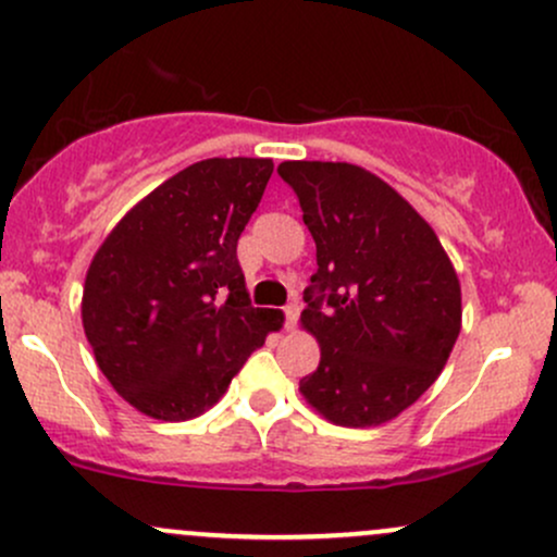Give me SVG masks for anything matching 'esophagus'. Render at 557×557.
<instances>
[{"mask_svg":"<svg viewBox=\"0 0 557 557\" xmlns=\"http://www.w3.org/2000/svg\"><path fill=\"white\" fill-rule=\"evenodd\" d=\"M285 330H296V322H298V304H287L285 306Z\"/></svg>","mask_w":557,"mask_h":557,"instance_id":"1","label":"esophagus"}]
</instances>
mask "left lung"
<instances>
[{
    "instance_id": "left-lung-1",
    "label": "left lung",
    "mask_w": 557,
    "mask_h": 557,
    "mask_svg": "<svg viewBox=\"0 0 557 557\" xmlns=\"http://www.w3.org/2000/svg\"><path fill=\"white\" fill-rule=\"evenodd\" d=\"M317 243L300 324L322 348L304 398L332 424L376 426L417 403L461 332L443 243L398 190L348 162H283Z\"/></svg>"
}]
</instances>
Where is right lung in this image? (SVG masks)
<instances>
[{
	"instance_id": "1",
	"label": "right lung",
	"mask_w": 557,
	"mask_h": 557,
	"mask_svg": "<svg viewBox=\"0 0 557 557\" xmlns=\"http://www.w3.org/2000/svg\"><path fill=\"white\" fill-rule=\"evenodd\" d=\"M272 159H203L151 190L107 235L83 287L101 374L140 413L185 421L212 408L283 314L253 309L238 238Z\"/></svg>"
}]
</instances>
